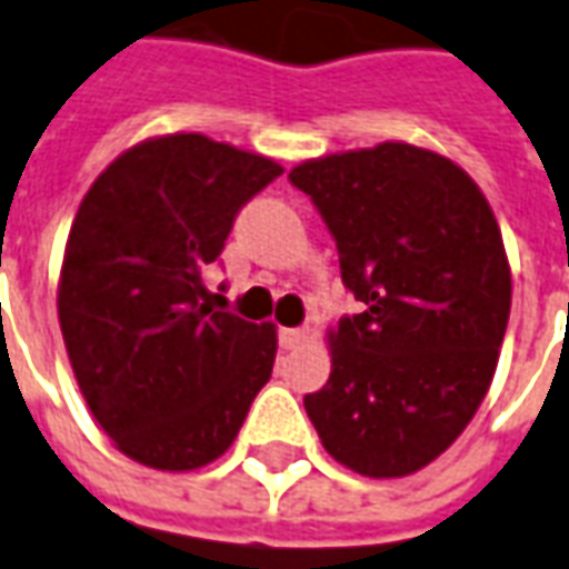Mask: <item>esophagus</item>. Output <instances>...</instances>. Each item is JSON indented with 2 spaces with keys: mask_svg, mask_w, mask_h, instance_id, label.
<instances>
[{
  "mask_svg": "<svg viewBox=\"0 0 569 569\" xmlns=\"http://www.w3.org/2000/svg\"><path fill=\"white\" fill-rule=\"evenodd\" d=\"M308 339H311L308 330H280V342H283V349H301Z\"/></svg>",
  "mask_w": 569,
  "mask_h": 569,
  "instance_id": "esophagus-1",
  "label": "esophagus"
}]
</instances>
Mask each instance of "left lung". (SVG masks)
<instances>
[{
    "label": "left lung",
    "instance_id": "left-lung-1",
    "mask_svg": "<svg viewBox=\"0 0 569 569\" xmlns=\"http://www.w3.org/2000/svg\"><path fill=\"white\" fill-rule=\"evenodd\" d=\"M365 305L327 333L333 370L305 396L323 448L361 477L436 461L492 386L511 315V264L482 189L411 142L308 158L289 171Z\"/></svg>",
    "mask_w": 569,
    "mask_h": 569
}]
</instances>
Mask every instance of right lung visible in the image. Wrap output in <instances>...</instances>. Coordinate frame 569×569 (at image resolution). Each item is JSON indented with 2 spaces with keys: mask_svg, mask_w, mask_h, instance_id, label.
Here are the masks:
<instances>
[{
  "mask_svg": "<svg viewBox=\"0 0 569 569\" xmlns=\"http://www.w3.org/2000/svg\"><path fill=\"white\" fill-rule=\"evenodd\" d=\"M280 173L268 154L168 133L118 154L77 208L58 323L96 423L137 463L218 461L270 380L277 327L214 311L202 273Z\"/></svg>",
  "mask_w": 569,
  "mask_h": 569,
  "instance_id": "obj_1",
  "label": "right lung"
}]
</instances>
